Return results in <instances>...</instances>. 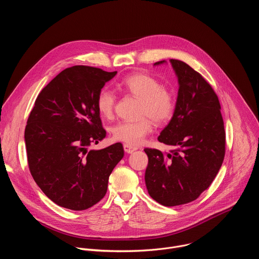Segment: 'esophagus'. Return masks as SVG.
<instances>
[{
	"mask_svg": "<svg viewBox=\"0 0 259 259\" xmlns=\"http://www.w3.org/2000/svg\"><path fill=\"white\" fill-rule=\"evenodd\" d=\"M138 149L137 146H134V145H130V144H127V143H125L124 144V150H125V152L126 153H128V154H132L134 151H136Z\"/></svg>",
	"mask_w": 259,
	"mask_h": 259,
	"instance_id": "obj_1",
	"label": "esophagus"
}]
</instances>
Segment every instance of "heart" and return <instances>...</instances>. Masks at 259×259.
<instances>
[{"instance_id":"1","label":"heart","mask_w":259,"mask_h":259,"mask_svg":"<svg viewBox=\"0 0 259 259\" xmlns=\"http://www.w3.org/2000/svg\"><path fill=\"white\" fill-rule=\"evenodd\" d=\"M118 88L139 98L138 115L142 117L136 121H123L115 125L112 133L116 140L137 145L153 131L154 121L158 124H165L174 116L175 97L163 87L158 79L151 75L144 72L132 73L118 84ZM116 103L117 98L114 92L101 89L96 97V108L99 116L104 120L112 119Z\"/></svg>"}]
</instances>
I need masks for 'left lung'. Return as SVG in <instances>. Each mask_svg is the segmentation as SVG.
<instances>
[{
  "instance_id": "8db88e82",
  "label": "left lung",
  "mask_w": 259,
  "mask_h": 259,
  "mask_svg": "<svg viewBox=\"0 0 259 259\" xmlns=\"http://www.w3.org/2000/svg\"><path fill=\"white\" fill-rule=\"evenodd\" d=\"M170 62L179 83L176 109L158 139L175 150L168 154L144 149L149 157L144 176L147 192L167 207L198 199L210 187L226 155L224 119L215 91L186 62Z\"/></svg>"
}]
</instances>
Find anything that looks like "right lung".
<instances>
[{"instance_id": "1", "label": "right lung", "mask_w": 259, "mask_h": 259, "mask_svg": "<svg viewBox=\"0 0 259 259\" xmlns=\"http://www.w3.org/2000/svg\"><path fill=\"white\" fill-rule=\"evenodd\" d=\"M116 73L86 65L67 67L42 89L28 116L24 139L30 174L60 207L81 211L97 204L124 157L120 142L87 150L105 137L96 97Z\"/></svg>"}]
</instances>
